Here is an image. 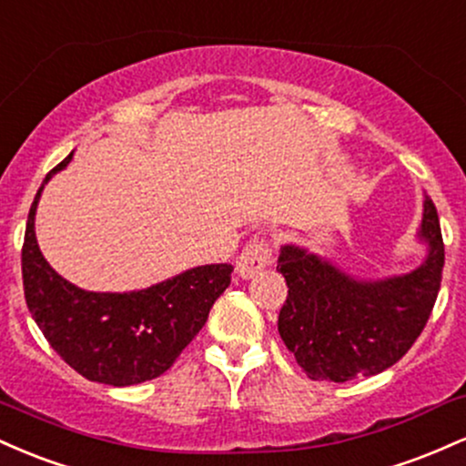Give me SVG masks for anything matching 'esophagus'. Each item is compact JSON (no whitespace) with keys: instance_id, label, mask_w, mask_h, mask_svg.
Returning a JSON list of instances; mask_svg holds the SVG:
<instances>
[{"instance_id":"obj_1","label":"esophagus","mask_w":466,"mask_h":466,"mask_svg":"<svg viewBox=\"0 0 466 466\" xmlns=\"http://www.w3.org/2000/svg\"><path fill=\"white\" fill-rule=\"evenodd\" d=\"M271 260H274V249H271L269 238L254 237L240 251L237 258V271L240 278H251L260 269H265L267 265H271Z\"/></svg>"}]
</instances>
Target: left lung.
<instances>
[{"label": "left lung", "instance_id": "8db88e82", "mask_svg": "<svg viewBox=\"0 0 466 466\" xmlns=\"http://www.w3.org/2000/svg\"><path fill=\"white\" fill-rule=\"evenodd\" d=\"M420 237L430 256L408 276L357 282L296 245H285L278 271L287 300L278 333L315 381L344 383L394 366L422 333L438 298L445 265L436 206L425 199Z\"/></svg>", "mask_w": 466, "mask_h": 466}]
</instances>
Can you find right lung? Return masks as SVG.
I'll return each mask as SVG.
<instances>
[{"label": "right lung", "instance_id": "obj_1", "mask_svg": "<svg viewBox=\"0 0 466 466\" xmlns=\"http://www.w3.org/2000/svg\"><path fill=\"white\" fill-rule=\"evenodd\" d=\"M72 153L46 175L66 168ZM32 201L21 276L32 318L47 344L69 368L89 381L136 386L159 377L208 322L212 304L229 287L234 267L203 265L162 285L133 293H92L74 287L47 265L35 237Z\"/></svg>", "mask_w": 466, "mask_h": 466}]
</instances>
